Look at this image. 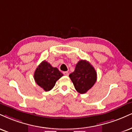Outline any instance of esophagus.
Listing matches in <instances>:
<instances>
[{
  "mask_svg": "<svg viewBox=\"0 0 132 132\" xmlns=\"http://www.w3.org/2000/svg\"><path fill=\"white\" fill-rule=\"evenodd\" d=\"M63 74L65 76H68L69 75V73H68L67 71H65V72H63Z\"/></svg>",
  "mask_w": 132,
  "mask_h": 132,
  "instance_id": "esophagus-1",
  "label": "esophagus"
}]
</instances>
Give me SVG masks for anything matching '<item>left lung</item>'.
I'll use <instances>...</instances> for the list:
<instances>
[{
  "label": "left lung",
  "instance_id": "obj_1",
  "mask_svg": "<svg viewBox=\"0 0 132 132\" xmlns=\"http://www.w3.org/2000/svg\"><path fill=\"white\" fill-rule=\"evenodd\" d=\"M74 87L80 94L85 93L93 86L97 79L95 68L86 60H80L76 65L75 70L69 75Z\"/></svg>",
  "mask_w": 132,
  "mask_h": 132
}]
</instances>
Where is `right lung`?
Listing matches in <instances>:
<instances>
[{
	"label": "right lung",
	"instance_id": "1",
	"mask_svg": "<svg viewBox=\"0 0 132 132\" xmlns=\"http://www.w3.org/2000/svg\"><path fill=\"white\" fill-rule=\"evenodd\" d=\"M62 76L63 74L56 68L52 67L48 62L43 61L35 71L34 78L37 85L47 92L53 88L56 82Z\"/></svg>",
	"mask_w": 132,
	"mask_h": 132
}]
</instances>
